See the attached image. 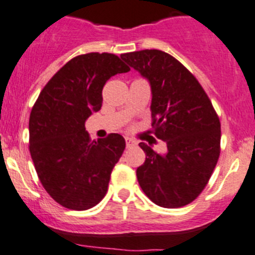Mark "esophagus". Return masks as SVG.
I'll list each match as a JSON object with an SVG mask.
<instances>
[{
	"label": "esophagus",
	"mask_w": 255,
	"mask_h": 255,
	"mask_svg": "<svg viewBox=\"0 0 255 255\" xmlns=\"http://www.w3.org/2000/svg\"><path fill=\"white\" fill-rule=\"evenodd\" d=\"M126 144H127V147H132V146H135V144H137V142L135 141H133L132 138H126Z\"/></svg>",
	"instance_id": "esophagus-1"
}]
</instances>
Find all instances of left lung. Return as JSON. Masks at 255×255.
<instances>
[{
	"label": "left lung",
	"mask_w": 255,
	"mask_h": 255,
	"mask_svg": "<svg viewBox=\"0 0 255 255\" xmlns=\"http://www.w3.org/2000/svg\"><path fill=\"white\" fill-rule=\"evenodd\" d=\"M121 58L151 85L152 128L167 146L157 153L144 142L137 168L144 194L162 208H181L205 189L220 154V121L196 78L170 54L141 50Z\"/></svg>",
	"instance_id": "8db88e82"
}]
</instances>
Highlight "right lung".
Masks as SVG:
<instances>
[{
    "label": "right lung",
    "mask_w": 255,
    "mask_h": 255,
    "mask_svg": "<svg viewBox=\"0 0 255 255\" xmlns=\"http://www.w3.org/2000/svg\"><path fill=\"white\" fill-rule=\"evenodd\" d=\"M127 71L114 54L75 56L47 82L31 109V158L44 189L64 208L88 210L106 196L126 141L118 133L92 141L84 123L102 108L107 80Z\"/></svg>",
    "instance_id": "right-lung-1"
}]
</instances>
